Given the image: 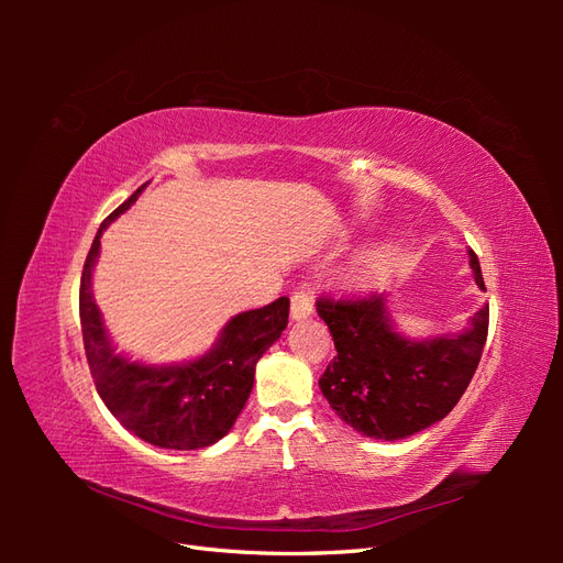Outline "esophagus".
Returning <instances> with one entry per match:
<instances>
[{
	"label": "esophagus",
	"mask_w": 563,
	"mask_h": 563,
	"mask_svg": "<svg viewBox=\"0 0 563 563\" xmlns=\"http://www.w3.org/2000/svg\"><path fill=\"white\" fill-rule=\"evenodd\" d=\"M314 312V300L310 296L308 288H298V291L291 296V317L294 319H305Z\"/></svg>",
	"instance_id": "esophagus-1"
}]
</instances>
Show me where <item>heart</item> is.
Instances as JSON below:
<instances>
[{"label": "heart", "instance_id": "b5f03b06", "mask_svg": "<svg viewBox=\"0 0 563 563\" xmlns=\"http://www.w3.org/2000/svg\"><path fill=\"white\" fill-rule=\"evenodd\" d=\"M395 261H397L395 249H391L389 244H376L356 255L354 263L350 265L347 277L354 284H373L376 279H380L385 272H389V267L395 265Z\"/></svg>", "mask_w": 563, "mask_h": 563}]
</instances>
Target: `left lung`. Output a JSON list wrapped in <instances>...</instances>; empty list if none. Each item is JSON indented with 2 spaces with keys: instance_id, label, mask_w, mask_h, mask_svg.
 Segmentation results:
<instances>
[{
  "instance_id": "1",
  "label": "left lung",
  "mask_w": 563,
  "mask_h": 563,
  "mask_svg": "<svg viewBox=\"0 0 563 563\" xmlns=\"http://www.w3.org/2000/svg\"><path fill=\"white\" fill-rule=\"evenodd\" d=\"M476 286L486 291L479 258L467 251ZM338 356L319 387L350 428L371 439L397 441L446 418L463 397L488 333V305L460 333L408 338L397 331L385 294L319 298Z\"/></svg>"
}]
</instances>
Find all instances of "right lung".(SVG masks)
Masks as SVG:
<instances>
[{
  "instance_id": "1",
  "label": "right lung",
  "mask_w": 563,
  "mask_h": 563,
  "mask_svg": "<svg viewBox=\"0 0 563 563\" xmlns=\"http://www.w3.org/2000/svg\"><path fill=\"white\" fill-rule=\"evenodd\" d=\"M145 187L147 183L103 220L84 263L79 286L84 350L100 399L129 432L159 449L195 451L216 444L232 430L253 389L255 364L286 329L291 302L284 296L261 310L234 314L211 350L190 362L155 366L119 354L93 300L91 277L100 236L133 207Z\"/></svg>"
}]
</instances>
